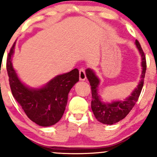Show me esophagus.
Returning <instances> with one entry per match:
<instances>
[{
  "instance_id": "1",
  "label": "esophagus",
  "mask_w": 157,
  "mask_h": 157,
  "mask_svg": "<svg viewBox=\"0 0 157 157\" xmlns=\"http://www.w3.org/2000/svg\"><path fill=\"white\" fill-rule=\"evenodd\" d=\"M79 78H80V80H85L86 78L85 70L83 67H81L79 71Z\"/></svg>"
}]
</instances>
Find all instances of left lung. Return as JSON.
I'll return each instance as SVG.
<instances>
[{"label": "left lung", "mask_w": 157, "mask_h": 157, "mask_svg": "<svg viewBox=\"0 0 157 157\" xmlns=\"http://www.w3.org/2000/svg\"><path fill=\"white\" fill-rule=\"evenodd\" d=\"M135 44L141 55L142 74L137 86L133 90L131 96L126 98L124 100L113 101L109 103L102 102L100 96L98 93V88H99V82H100L99 79L98 78L93 70L90 68L86 70V77L91 86L92 110L96 119L102 124H113L122 120L127 116L130 111L133 109L137 101L138 100L144 86V79L147 70V63L145 55L138 41L136 40Z\"/></svg>", "instance_id": "8db88e82"}]
</instances>
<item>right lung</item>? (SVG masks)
I'll return each mask as SVG.
<instances>
[{"label":"right lung","instance_id":"obj_1","mask_svg":"<svg viewBox=\"0 0 157 157\" xmlns=\"http://www.w3.org/2000/svg\"><path fill=\"white\" fill-rule=\"evenodd\" d=\"M14 48L15 43L11 47L7 59L13 96L31 121L42 127L54 125L63 116L70 90L79 81L78 69L54 77L41 88H30L22 83L13 67Z\"/></svg>","mask_w":157,"mask_h":157}]
</instances>
